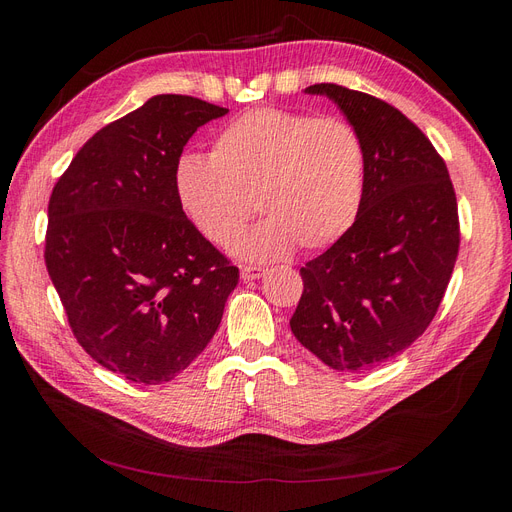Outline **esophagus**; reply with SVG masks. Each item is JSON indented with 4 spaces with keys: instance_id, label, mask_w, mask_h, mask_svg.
I'll return each mask as SVG.
<instances>
[{
    "instance_id": "1",
    "label": "esophagus",
    "mask_w": 512,
    "mask_h": 512,
    "mask_svg": "<svg viewBox=\"0 0 512 512\" xmlns=\"http://www.w3.org/2000/svg\"><path fill=\"white\" fill-rule=\"evenodd\" d=\"M262 275H265V269H260V267H250V265L241 267V280L243 282L258 280V277H262Z\"/></svg>"
}]
</instances>
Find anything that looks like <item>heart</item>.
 Returning a JSON list of instances; mask_svg holds the SVG:
<instances>
[{"instance_id": "obj_1", "label": "heart", "mask_w": 512, "mask_h": 512, "mask_svg": "<svg viewBox=\"0 0 512 512\" xmlns=\"http://www.w3.org/2000/svg\"><path fill=\"white\" fill-rule=\"evenodd\" d=\"M175 192L185 218L207 241L226 247L258 209L267 213L235 243L247 260H277L301 243L320 250L359 218L365 147L339 117L256 108L218 134L213 156L183 153Z\"/></svg>"}]
</instances>
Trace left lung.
Listing matches in <instances>:
<instances>
[{"instance_id":"8db88e82","label":"left lung","mask_w":512,"mask_h":512,"mask_svg":"<svg viewBox=\"0 0 512 512\" xmlns=\"http://www.w3.org/2000/svg\"><path fill=\"white\" fill-rule=\"evenodd\" d=\"M365 147L359 218L301 269L290 329L337 371L393 359L436 316L459 252L457 198L444 160L414 123L363 91L320 83Z\"/></svg>"}]
</instances>
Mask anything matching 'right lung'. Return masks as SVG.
<instances>
[{"label": "right lung", "instance_id": "obj_1", "mask_svg": "<svg viewBox=\"0 0 512 512\" xmlns=\"http://www.w3.org/2000/svg\"><path fill=\"white\" fill-rule=\"evenodd\" d=\"M226 113L192 96H153L91 136L53 188L46 269L76 342L126 380L179 376L239 282L175 192L185 143Z\"/></svg>", "mask_w": 512, "mask_h": 512}]
</instances>
